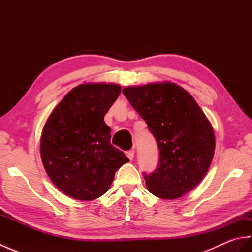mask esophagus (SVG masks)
I'll list each match as a JSON object with an SVG mask.
<instances>
[{"instance_id":"esophagus-1","label":"esophagus","mask_w":252,"mask_h":252,"mask_svg":"<svg viewBox=\"0 0 252 252\" xmlns=\"http://www.w3.org/2000/svg\"><path fill=\"white\" fill-rule=\"evenodd\" d=\"M126 156L132 161L133 158H134V151H133V149H131V151H127L126 152Z\"/></svg>"}]
</instances>
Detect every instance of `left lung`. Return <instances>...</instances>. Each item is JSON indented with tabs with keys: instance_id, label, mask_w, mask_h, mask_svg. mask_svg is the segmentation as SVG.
I'll list each match as a JSON object with an SVG mask.
<instances>
[{
	"instance_id": "left-lung-1",
	"label": "left lung",
	"mask_w": 252,
	"mask_h": 252,
	"mask_svg": "<svg viewBox=\"0 0 252 252\" xmlns=\"http://www.w3.org/2000/svg\"><path fill=\"white\" fill-rule=\"evenodd\" d=\"M123 94L156 137L159 163L146 186L162 199H176L205 178L216 148L213 127L194 97L173 82L126 87Z\"/></svg>"
}]
</instances>
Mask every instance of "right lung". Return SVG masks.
<instances>
[{
  "label": "right lung",
  "instance_id": "1",
  "mask_svg": "<svg viewBox=\"0 0 252 252\" xmlns=\"http://www.w3.org/2000/svg\"><path fill=\"white\" fill-rule=\"evenodd\" d=\"M121 92L115 83L73 88L43 126L41 159L53 184L77 200H94L109 189L116 171L129 161L110 144L104 117Z\"/></svg>",
  "mask_w": 252,
  "mask_h": 252
}]
</instances>
